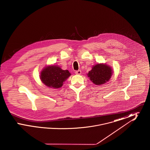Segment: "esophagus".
I'll return each mask as SVG.
<instances>
[{
	"label": "esophagus",
	"mask_w": 150,
	"mask_h": 150,
	"mask_svg": "<svg viewBox=\"0 0 150 150\" xmlns=\"http://www.w3.org/2000/svg\"><path fill=\"white\" fill-rule=\"evenodd\" d=\"M75 74H76V75H80V74H81V71L80 70H79L78 71H75Z\"/></svg>",
	"instance_id": "obj_1"
}]
</instances>
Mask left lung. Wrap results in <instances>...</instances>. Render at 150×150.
Returning <instances> with one entry per match:
<instances>
[{
  "mask_svg": "<svg viewBox=\"0 0 150 150\" xmlns=\"http://www.w3.org/2000/svg\"><path fill=\"white\" fill-rule=\"evenodd\" d=\"M113 70L106 64H98L93 66L88 76L96 85L103 84L110 80Z\"/></svg>",
  "mask_w": 150,
  "mask_h": 150,
  "instance_id": "obj_1",
  "label": "left lung"
}]
</instances>
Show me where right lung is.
<instances>
[{
    "label": "right lung",
    "instance_id": "right-lung-1",
    "mask_svg": "<svg viewBox=\"0 0 150 150\" xmlns=\"http://www.w3.org/2000/svg\"><path fill=\"white\" fill-rule=\"evenodd\" d=\"M71 75L68 70H62L59 66H48L43 69L40 78L45 85L52 88H59Z\"/></svg>",
    "mask_w": 150,
    "mask_h": 150
}]
</instances>
